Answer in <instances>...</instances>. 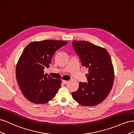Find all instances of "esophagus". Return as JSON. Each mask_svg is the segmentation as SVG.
I'll list each match as a JSON object with an SVG mask.
<instances>
[{
	"label": "esophagus",
	"instance_id": "1",
	"mask_svg": "<svg viewBox=\"0 0 134 134\" xmlns=\"http://www.w3.org/2000/svg\"><path fill=\"white\" fill-rule=\"evenodd\" d=\"M62 82H63V83H64V84H67L68 83V80H63L62 81Z\"/></svg>",
	"mask_w": 134,
	"mask_h": 134
}]
</instances>
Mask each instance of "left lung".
<instances>
[{
  "mask_svg": "<svg viewBox=\"0 0 134 134\" xmlns=\"http://www.w3.org/2000/svg\"><path fill=\"white\" fill-rule=\"evenodd\" d=\"M72 46L88 69V83L80 82L78 90L72 92L73 99L83 106H93L107 98L114 82V69L104 48L85 41H73Z\"/></svg>",
  "mask_w": 134,
  "mask_h": 134,
  "instance_id": "1",
  "label": "left lung"
}]
</instances>
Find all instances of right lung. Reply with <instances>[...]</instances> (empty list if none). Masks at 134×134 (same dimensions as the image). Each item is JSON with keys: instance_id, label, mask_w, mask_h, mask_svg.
<instances>
[{"instance_id": "add662e5", "label": "right lung", "mask_w": 134, "mask_h": 134, "mask_svg": "<svg viewBox=\"0 0 134 134\" xmlns=\"http://www.w3.org/2000/svg\"><path fill=\"white\" fill-rule=\"evenodd\" d=\"M67 42L44 40L30 43L24 49L16 66V79L26 98L35 104H44L53 99L62 80L44 74L55 52Z\"/></svg>"}]
</instances>
